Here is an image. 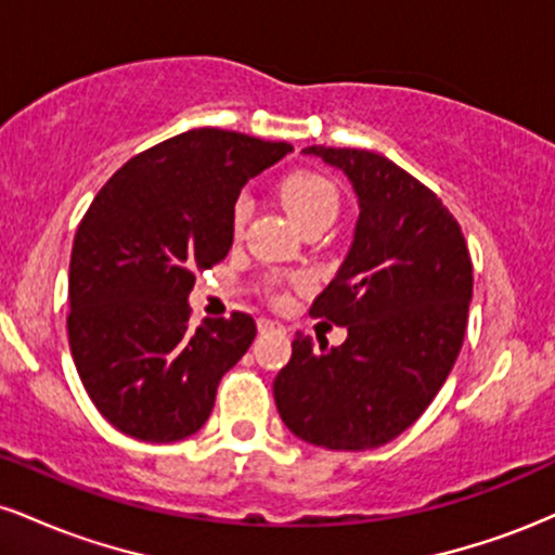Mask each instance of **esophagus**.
Masks as SVG:
<instances>
[{"instance_id":"34e87169","label":"esophagus","mask_w":555,"mask_h":555,"mask_svg":"<svg viewBox=\"0 0 555 555\" xmlns=\"http://www.w3.org/2000/svg\"><path fill=\"white\" fill-rule=\"evenodd\" d=\"M258 331L260 334H269V331H282V323L271 321V318H258Z\"/></svg>"}]
</instances>
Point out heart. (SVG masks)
Instances as JSON below:
<instances>
[{
    "mask_svg": "<svg viewBox=\"0 0 555 555\" xmlns=\"http://www.w3.org/2000/svg\"><path fill=\"white\" fill-rule=\"evenodd\" d=\"M286 211L295 216L299 227H308L313 221H334L336 211H339V193H336L334 182L328 177L318 175V171H292L284 177L282 188H279ZM250 197L240 195L232 206V232L242 234L247 219H250ZM282 299V295H276Z\"/></svg>",
    "mask_w": 555,
    "mask_h": 555,
    "instance_id": "heart-1",
    "label": "heart"
}]
</instances>
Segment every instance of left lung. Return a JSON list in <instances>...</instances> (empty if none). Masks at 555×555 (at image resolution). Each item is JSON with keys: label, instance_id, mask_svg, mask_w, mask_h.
I'll return each instance as SVG.
<instances>
[{"label": "left lung", "instance_id": "1", "mask_svg": "<svg viewBox=\"0 0 555 555\" xmlns=\"http://www.w3.org/2000/svg\"><path fill=\"white\" fill-rule=\"evenodd\" d=\"M358 195L352 247L310 315L347 326L341 347L297 334L273 380L284 425L334 451L384 446L428 410L454 367L473 299V260L433 190L360 149L310 145Z\"/></svg>", "mask_w": 555, "mask_h": 555}]
</instances>
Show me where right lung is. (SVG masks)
I'll return each instance as SVG.
<instances>
[{"mask_svg": "<svg viewBox=\"0 0 555 555\" xmlns=\"http://www.w3.org/2000/svg\"><path fill=\"white\" fill-rule=\"evenodd\" d=\"M292 151L201 127L114 171L82 216L69 258L67 336L88 397L138 441L203 428L221 375L256 339L247 313L190 328L195 273L227 258L232 206L250 177Z\"/></svg>", "mask_w": 555, "mask_h": 555, "instance_id": "right-lung-1", "label": "right lung"}]
</instances>
